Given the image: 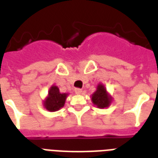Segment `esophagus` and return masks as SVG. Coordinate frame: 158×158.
<instances>
[{"label":"esophagus","mask_w":158,"mask_h":158,"mask_svg":"<svg viewBox=\"0 0 158 158\" xmlns=\"http://www.w3.org/2000/svg\"><path fill=\"white\" fill-rule=\"evenodd\" d=\"M74 92H75L76 94H81V93H82V89H79V88H76V89H74Z\"/></svg>","instance_id":"esophagus-1"}]
</instances>
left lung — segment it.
Segmentation results:
<instances>
[{
    "mask_svg": "<svg viewBox=\"0 0 158 158\" xmlns=\"http://www.w3.org/2000/svg\"><path fill=\"white\" fill-rule=\"evenodd\" d=\"M91 102L97 106V108H106L111 105L113 102V96L107 92L105 85L99 83L96 87V90L91 95Z\"/></svg>",
    "mask_w": 158,
    "mask_h": 158,
    "instance_id": "8db88e82",
    "label": "left lung"
}]
</instances>
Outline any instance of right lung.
<instances>
[{
    "instance_id": "right-lung-1",
    "label": "right lung",
    "mask_w": 158,
    "mask_h": 158,
    "mask_svg": "<svg viewBox=\"0 0 158 158\" xmlns=\"http://www.w3.org/2000/svg\"><path fill=\"white\" fill-rule=\"evenodd\" d=\"M69 93H61L59 88L52 85L48 90V95L43 101V106L49 112H56L63 107Z\"/></svg>"
}]
</instances>
